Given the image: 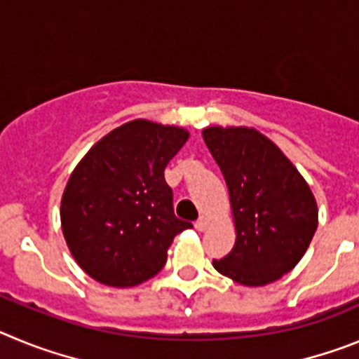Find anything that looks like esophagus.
<instances>
[{
	"mask_svg": "<svg viewBox=\"0 0 359 359\" xmlns=\"http://www.w3.org/2000/svg\"><path fill=\"white\" fill-rule=\"evenodd\" d=\"M208 226H210V219H208L207 215H201V217H199L198 221H196V228H198L199 231L207 230Z\"/></svg>",
	"mask_w": 359,
	"mask_h": 359,
	"instance_id": "obj_1",
	"label": "esophagus"
}]
</instances>
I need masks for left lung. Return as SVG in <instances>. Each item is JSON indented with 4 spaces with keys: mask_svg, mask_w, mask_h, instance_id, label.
<instances>
[{
    "mask_svg": "<svg viewBox=\"0 0 359 359\" xmlns=\"http://www.w3.org/2000/svg\"><path fill=\"white\" fill-rule=\"evenodd\" d=\"M203 140L230 194L236 244L214 268L241 286L278 280L300 262L318 226L309 185L268 136L246 126H210Z\"/></svg>",
    "mask_w": 359,
    "mask_h": 359,
    "instance_id": "8db88e82",
    "label": "left lung"
}]
</instances>
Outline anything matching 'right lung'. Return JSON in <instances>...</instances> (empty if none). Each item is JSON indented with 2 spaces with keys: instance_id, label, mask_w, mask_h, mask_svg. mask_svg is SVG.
I'll return each instance as SVG.
<instances>
[{
  "instance_id": "right-lung-1",
  "label": "right lung",
  "mask_w": 359,
  "mask_h": 359,
  "mask_svg": "<svg viewBox=\"0 0 359 359\" xmlns=\"http://www.w3.org/2000/svg\"><path fill=\"white\" fill-rule=\"evenodd\" d=\"M189 136L180 126L131 120L102 136L69 174L62 236L91 278L111 287L138 286L160 273L174 237L192 228L174 215L163 176Z\"/></svg>"
}]
</instances>
